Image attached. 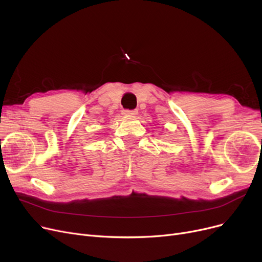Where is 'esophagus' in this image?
<instances>
[{
	"label": "esophagus",
	"instance_id": "esophagus-1",
	"mask_svg": "<svg viewBox=\"0 0 262 262\" xmlns=\"http://www.w3.org/2000/svg\"><path fill=\"white\" fill-rule=\"evenodd\" d=\"M137 110L136 109H133V110H129V109H123L122 110V113L125 116H136L137 115Z\"/></svg>",
	"mask_w": 262,
	"mask_h": 262
}]
</instances>
